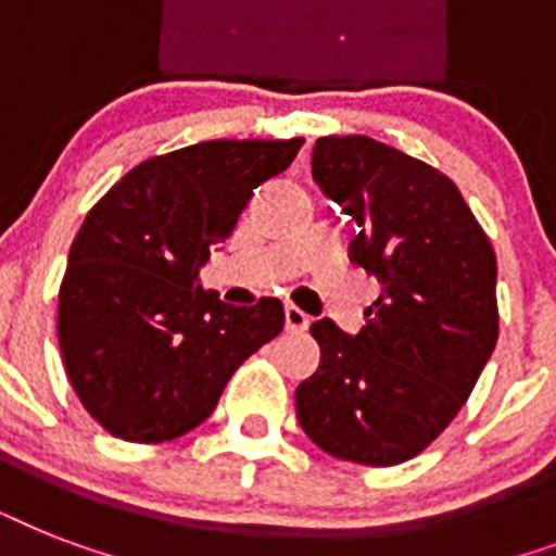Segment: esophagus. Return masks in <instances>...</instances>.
Segmentation results:
<instances>
[{"mask_svg":"<svg viewBox=\"0 0 556 556\" xmlns=\"http://www.w3.org/2000/svg\"><path fill=\"white\" fill-rule=\"evenodd\" d=\"M286 326L288 331H305L312 326V317L303 308H296V305H286Z\"/></svg>","mask_w":556,"mask_h":556,"instance_id":"1","label":"esophagus"}]
</instances>
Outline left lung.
<instances>
[{"instance_id":"obj_1","label":"left lung","mask_w":556,"mask_h":556,"mask_svg":"<svg viewBox=\"0 0 556 556\" xmlns=\"http://www.w3.org/2000/svg\"><path fill=\"white\" fill-rule=\"evenodd\" d=\"M312 176L361 227L349 260L380 296L357 334L314 323L320 369L296 387V418L329 456L401 465L439 439L491 361L496 253L444 173L375 138H320Z\"/></svg>"}]
</instances>
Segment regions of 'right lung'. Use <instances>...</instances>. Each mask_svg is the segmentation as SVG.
<instances>
[{
    "label": "right lung",
    "mask_w": 556,
    "mask_h": 556,
    "mask_svg": "<svg viewBox=\"0 0 556 556\" xmlns=\"http://www.w3.org/2000/svg\"><path fill=\"white\" fill-rule=\"evenodd\" d=\"M300 147L192 143L129 169L89 210L56 334L80 404L115 439L159 444L207 421L230 375L282 331L279 300L233 308L199 286V268Z\"/></svg>",
    "instance_id": "1"
}]
</instances>
